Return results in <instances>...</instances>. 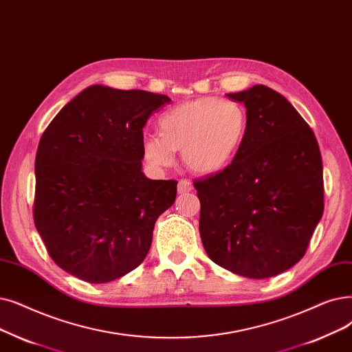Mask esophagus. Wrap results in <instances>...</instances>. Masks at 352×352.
Returning a JSON list of instances; mask_svg holds the SVG:
<instances>
[{
  "label": "esophagus",
  "mask_w": 352,
  "mask_h": 352,
  "mask_svg": "<svg viewBox=\"0 0 352 352\" xmlns=\"http://www.w3.org/2000/svg\"><path fill=\"white\" fill-rule=\"evenodd\" d=\"M192 190V182L190 179H179L178 182V192L179 194H186Z\"/></svg>",
  "instance_id": "obj_1"
}]
</instances>
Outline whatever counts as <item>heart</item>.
Wrapping results in <instances>:
<instances>
[{
	"label": "heart",
	"instance_id": "heart-1",
	"mask_svg": "<svg viewBox=\"0 0 352 352\" xmlns=\"http://www.w3.org/2000/svg\"><path fill=\"white\" fill-rule=\"evenodd\" d=\"M248 113L237 102L214 96L181 103L160 119V135L142 144L144 160L157 168L171 165L175 151L197 174L217 173L230 164L248 133Z\"/></svg>",
	"mask_w": 352,
	"mask_h": 352
}]
</instances>
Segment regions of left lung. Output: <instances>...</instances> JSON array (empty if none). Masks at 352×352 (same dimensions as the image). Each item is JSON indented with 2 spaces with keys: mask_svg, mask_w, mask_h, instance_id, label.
<instances>
[{
  "mask_svg": "<svg viewBox=\"0 0 352 352\" xmlns=\"http://www.w3.org/2000/svg\"><path fill=\"white\" fill-rule=\"evenodd\" d=\"M227 96L246 106L248 133L230 165L194 181L200 236L214 263L266 279L307 253L324 212L322 160L312 129L276 90Z\"/></svg>",
  "mask_w": 352,
  "mask_h": 352,
  "instance_id": "obj_1",
  "label": "left lung"
}]
</instances>
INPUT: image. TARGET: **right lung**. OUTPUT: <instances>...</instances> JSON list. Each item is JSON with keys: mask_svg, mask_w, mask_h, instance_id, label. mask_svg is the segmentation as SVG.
<instances>
[{"mask_svg": "<svg viewBox=\"0 0 352 352\" xmlns=\"http://www.w3.org/2000/svg\"><path fill=\"white\" fill-rule=\"evenodd\" d=\"M165 95L89 86L44 131L36 155L34 224L53 262L106 283L146 257L175 179L142 173L144 126Z\"/></svg>", "mask_w": 352, "mask_h": 352, "instance_id": "add662e5", "label": "right lung"}]
</instances>
